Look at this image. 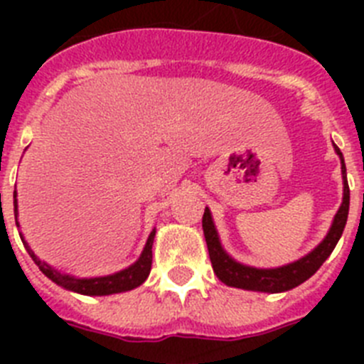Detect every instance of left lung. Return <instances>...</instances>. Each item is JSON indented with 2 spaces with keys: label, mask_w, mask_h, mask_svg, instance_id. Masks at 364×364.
I'll return each instance as SVG.
<instances>
[{
  "label": "left lung",
  "mask_w": 364,
  "mask_h": 364,
  "mask_svg": "<svg viewBox=\"0 0 364 364\" xmlns=\"http://www.w3.org/2000/svg\"><path fill=\"white\" fill-rule=\"evenodd\" d=\"M336 153L341 159V175H343V202H341L339 210L333 217L332 226L328 230L326 237L321 240L317 246L311 250L308 255L301 257L299 260H294L290 264L279 266V268H253L235 260L230 253L222 247L220 237L215 228L213 217H211L210 208H205L204 217H202V230H204L205 244H208V252H210L211 266L218 279L226 286L240 288V290H252V291H264V294H281L288 291L295 286L302 284L304 281L314 275L317 269L323 266L324 260L330 257L333 252L336 244L339 242L341 235L345 231L346 218H348L350 208V188L348 180H346V166L343 153L339 147L333 146Z\"/></svg>",
  "instance_id": "8db88e82"
}]
</instances>
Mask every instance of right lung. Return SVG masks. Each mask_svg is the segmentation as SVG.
<instances>
[{"label":"right lung","instance_id":"obj_1","mask_svg":"<svg viewBox=\"0 0 364 364\" xmlns=\"http://www.w3.org/2000/svg\"><path fill=\"white\" fill-rule=\"evenodd\" d=\"M18 193L14 191V217H16V226L19 228L18 222ZM156 230H153L147 237V242L144 246L142 253L136 259V262H133L131 266H127L125 269H120L117 273H111V275H104V277H74L69 273H63L60 269H56L54 266L47 264L45 260H41L36 253L32 252V247L28 246V242L25 240V237L19 233L21 237V242H23L25 250L28 252L31 259L34 260V264L41 269L45 277H49L50 281L56 282L58 286H62L65 290L74 291V294L82 295H112V294H122V291L134 290L136 286L142 284L147 277H149L151 272V262H153V240Z\"/></svg>","mask_w":364,"mask_h":364}]
</instances>
